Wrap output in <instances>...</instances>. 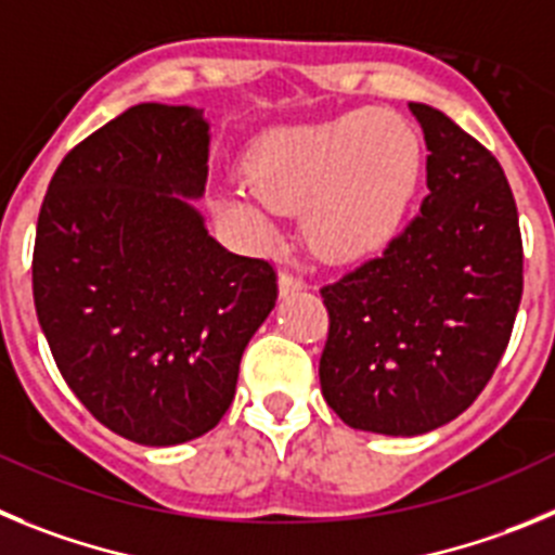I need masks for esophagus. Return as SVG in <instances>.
<instances>
[{
    "label": "esophagus",
    "mask_w": 555,
    "mask_h": 555,
    "mask_svg": "<svg viewBox=\"0 0 555 555\" xmlns=\"http://www.w3.org/2000/svg\"><path fill=\"white\" fill-rule=\"evenodd\" d=\"M304 289V282L298 276H293V273H279V296L287 298V296H296V293H301Z\"/></svg>",
    "instance_id": "esophagus-1"
}]
</instances>
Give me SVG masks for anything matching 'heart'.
<instances>
[{"instance_id": "heart-1", "label": "heart", "mask_w": 555, "mask_h": 555, "mask_svg": "<svg viewBox=\"0 0 555 555\" xmlns=\"http://www.w3.org/2000/svg\"><path fill=\"white\" fill-rule=\"evenodd\" d=\"M421 171L412 124L392 113H351L268 132L248 154L251 184L223 193L221 209L262 246L276 241L282 212L307 209L312 246L353 262L396 241Z\"/></svg>"}]
</instances>
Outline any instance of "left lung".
<instances>
[{
  "instance_id": "8db88e82",
  "label": "left lung",
  "mask_w": 555,
  "mask_h": 555,
  "mask_svg": "<svg viewBox=\"0 0 555 555\" xmlns=\"http://www.w3.org/2000/svg\"><path fill=\"white\" fill-rule=\"evenodd\" d=\"M426 134L428 196L382 257L321 289V389L359 431L414 437L478 398L522 296L517 207L498 159L446 113L409 104Z\"/></svg>"
}]
</instances>
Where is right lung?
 <instances>
[{
    "label": "right lung",
    "instance_id": "add662e5",
    "mask_svg": "<svg viewBox=\"0 0 555 555\" xmlns=\"http://www.w3.org/2000/svg\"><path fill=\"white\" fill-rule=\"evenodd\" d=\"M207 159L204 109L134 104L63 157L38 216L43 337L85 409L138 446L216 428L276 307L273 268L227 251L196 209Z\"/></svg>",
    "mask_w": 555,
    "mask_h": 555
}]
</instances>
